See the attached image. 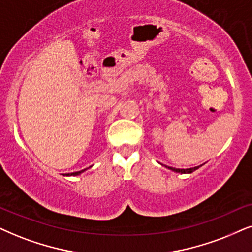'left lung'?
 <instances>
[{
  "mask_svg": "<svg viewBox=\"0 0 252 252\" xmlns=\"http://www.w3.org/2000/svg\"><path fill=\"white\" fill-rule=\"evenodd\" d=\"M165 167H167L168 170H171L173 172H177V173H192V172L197 170L200 166H195L192 168H176V167H171V166H165Z\"/></svg>",
  "mask_w": 252,
  "mask_h": 252,
  "instance_id": "8db88e82",
  "label": "left lung"
}]
</instances>
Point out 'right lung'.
<instances>
[{"mask_svg": "<svg viewBox=\"0 0 252 252\" xmlns=\"http://www.w3.org/2000/svg\"><path fill=\"white\" fill-rule=\"evenodd\" d=\"M89 167H92V166H89ZM88 167V168H89ZM88 168H84V170H81V171H78V172H73V173H68L67 176H79V174H81L82 172H85V171H87Z\"/></svg>", "mask_w": 252, "mask_h": 252, "instance_id": "add662e5", "label": "right lung"}]
</instances>
